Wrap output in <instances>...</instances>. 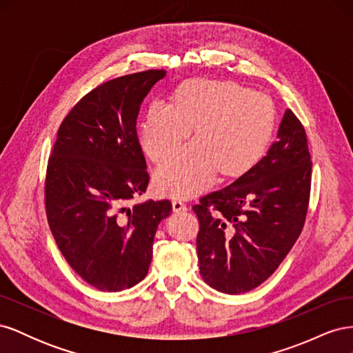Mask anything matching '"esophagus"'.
Returning <instances> with one entry per match:
<instances>
[{
    "instance_id": "esophagus-1",
    "label": "esophagus",
    "mask_w": 353,
    "mask_h": 353,
    "mask_svg": "<svg viewBox=\"0 0 353 353\" xmlns=\"http://www.w3.org/2000/svg\"><path fill=\"white\" fill-rule=\"evenodd\" d=\"M172 208H174L175 212H185V210H187L185 203H183V201L178 200V199L172 201Z\"/></svg>"
}]
</instances>
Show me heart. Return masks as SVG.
Wrapping results in <instances>:
<instances>
[{"instance_id":"heart-1","label":"heart","mask_w":353,"mask_h":353,"mask_svg":"<svg viewBox=\"0 0 353 353\" xmlns=\"http://www.w3.org/2000/svg\"><path fill=\"white\" fill-rule=\"evenodd\" d=\"M275 125L272 101L239 83L193 79L176 90L174 103L152 101L138 125V141L154 162L172 154L194 126L196 140L159 166L160 194L190 197L216 174L239 176L259 162Z\"/></svg>"}]
</instances>
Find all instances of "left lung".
Here are the masks:
<instances>
[{"instance_id": "left-lung-1", "label": "left lung", "mask_w": 353, "mask_h": 353, "mask_svg": "<svg viewBox=\"0 0 353 353\" xmlns=\"http://www.w3.org/2000/svg\"><path fill=\"white\" fill-rule=\"evenodd\" d=\"M276 138L248 172L193 206L200 275L218 292L240 294L261 285L302 232L312 163L305 128L290 109Z\"/></svg>"}]
</instances>
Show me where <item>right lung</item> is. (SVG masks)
Here are the masks:
<instances>
[{
	"label": "right lung",
	"instance_id": "1",
	"mask_svg": "<svg viewBox=\"0 0 353 353\" xmlns=\"http://www.w3.org/2000/svg\"><path fill=\"white\" fill-rule=\"evenodd\" d=\"M165 70L104 82L61 122L48 160L50 230L73 271L103 292L144 280L169 200L126 203L145 193L148 174L137 135L140 105Z\"/></svg>",
	"mask_w": 353,
	"mask_h": 353
}]
</instances>
